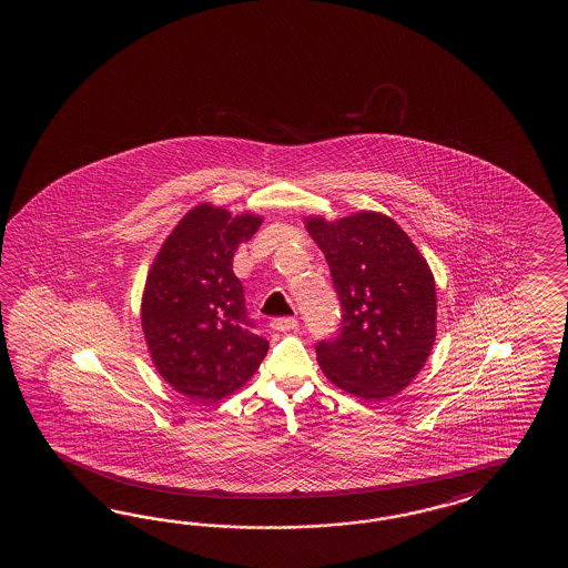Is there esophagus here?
Masks as SVG:
<instances>
[{
	"label": "esophagus",
	"instance_id": "34e87169",
	"mask_svg": "<svg viewBox=\"0 0 568 568\" xmlns=\"http://www.w3.org/2000/svg\"><path fill=\"white\" fill-rule=\"evenodd\" d=\"M270 326L274 328V331H280V333H286V331H292V328H296L298 326V321L294 318V316H280V318H274Z\"/></svg>",
	"mask_w": 568,
	"mask_h": 568
}]
</instances>
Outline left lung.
Here are the masks:
<instances>
[{"mask_svg": "<svg viewBox=\"0 0 568 568\" xmlns=\"http://www.w3.org/2000/svg\"><path fill=\"white\" fill-rule=\"evenodd\" d=\"M341 302L337 337L316 343L323 374L353 396L382 399L410 384L436 335L433 272L394 219H306Z\"/></svg>", "mask_w": 568, "mask_h": 568, "instance_id": "obj_1", "label": "left lung"}]
</instances>
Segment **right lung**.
Instances as JSON below:
<instances>
[{
	"label": "right lung",
	"mask_w": 568,
	"mask_h": 568,
	"mask_svg": "<svg viewBox=\"0 0 568 568\" xmlns=\"http://www.w3.org/2000/svg\"><path fill=\"white\" fill-rule=\"evenodd\" d=\"M262 219L199 205L158 252L145 280L142 326L158 374L186 398L217 402L255 374L266 338L252 333L243 286L233 274L240 243Z\"/></svg>",
	"instance_id": "right-lung-1"
}]
</instances>
